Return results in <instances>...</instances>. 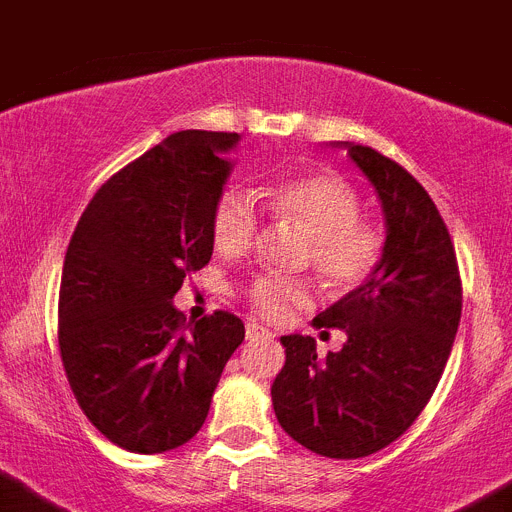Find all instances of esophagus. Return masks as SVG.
<instances>
[{
  "instance_id": "34e87169",
  "label": "esophagus",
  "mask_w": 512,
  "mask_h": 512,
  "mask_svg": "<svg viewBox=\"0 0 512 512\" xmlns=\"http://www.w3.org/2000/svg\"><path fill=\"white\" fill-rule=\"evenodd\" d=\"M273 336V331H267L265 326L247 324V339H250V342H257V339H273Z\"/></svg>"
}]
</instances>
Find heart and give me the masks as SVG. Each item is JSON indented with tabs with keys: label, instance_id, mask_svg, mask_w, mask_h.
Masks as SVG:
<instances>
[{
	"label": "heart",
	"instance_id": "b5f03b06",
	"mask_svg": "<svg viewBox=\"0 0 512 512\" xmlns=\"http://www.w3.org/2000/svg\"><path fill=\"white\" fill-rule=\"evenodd\" d=\"M275 214L298 222L308 239L306 257L329 288L352 290L377 270L385 239L377 224L359 216V193L352 183L331 170L303 173L257 191ZM257 201L250 191L227 188L211 211V239L216 250L237 255L252 245L257 232ZM247 301L265 319H283L285 313L311 301V290L301 280L260 275L247 288Z\"/></svg>",
	"mask_w": 512,
	"mask_h": 512
}]
</instances>
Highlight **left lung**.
I'll return each mask as SVG.
<instances>
[{
  "label": "left lung",
  "mask_w": 512,
  "mask_h": 512,
  "mask_svg": "<svg viewBox=\"0 0 512 512\" xmlns=\"http://www.w3.org/2000/svg\"><path fill=\"white\" fill-rule=\"evenodd\" d=\"M385 214L375 273L313 324L347 342L324 359L313 336H280L285 365L270 395L285 434L313 454L359 459L403 436L434 395L462 319V280L439 209L395 160L344 142Z\"/></svg>",
  "instance_id": "left-lung-1"
}]
</instances>
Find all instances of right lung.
<instances>
[{
  "label": "right lung",
  "mask_w": 512,
  "mask_h": 512,
  "mask_svg": "<svg viewBox=\"0 0 512 512\" xmlns=\"http://www.w3.org/2000/svg\"><path fill=\"white\" fill-rule=\"evenodd\" d=\"M237 132L165 137L96 191L63 262L58 344L81 411L135 454L178 449L209 416L245 324L216 311L186 324L173 306L214 252L211 211Z\"/></svg>",
  "instance_id": "obj_1"
}]
</instances>
